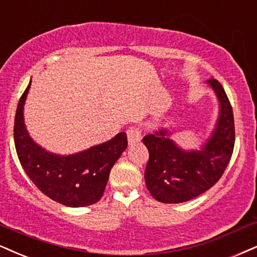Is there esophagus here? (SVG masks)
Wrapping results in <instances>:
<instances>
[{
  "label": "esophagus",
  "mask_w": 257,
  "mask_h": 257,
  "mask_svg": "<svg viewBox=\"0 0 257 257\" xmlns=\"http://www.w3.org/2000/svg\"><path fill=\"white\" fill-rule=\"evenodd\" d=\"M126 134H127V139H128L130 145H134L136 143H138V142H141L142 135L137 126H130L127 131H126Z\"/></svg>",
  "instance_id": "34e87169"
}]
</instances>
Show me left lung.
<instances>
[{"label":"left lung","instance_id":"8db88e82","mask_svg":"<svg viewBox=\"0 0 257 257\" xmlns=\"http://www.w3.org/2000/svg\"><path fill=\"white\" fill-rule=\"evenodd\" d=\"M207 83L216 90L220 114L213 136L200 151H182L164 130L143 138L149 150L145 183L157 201L179 204L202 194L219 181L230 162L235 147L232 107L219 82L211 78Z\"/></svg>","mask_w":257,"mask_h":257}]
</instances>
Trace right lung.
I'll return each instance as SVG.
<instances>
[{"label":"right lung","instance_id":"add662e5","mask_svg":"<svg viewBox=\"0 0 257 257\" xmlns=\"http://www.w3.org/2000/svg\"><path fill=\"white\" fill-rule=\"evenodd\" d=\"M31 83L18 103L14 143L25 173L50 199L69 207H84L102 196L114 163L127 147L125 132L80 154L57 156L41 149L28 136L24 123V103Z\"/></svg>","mask_w":257,"mask_h":257}]
</instances>
